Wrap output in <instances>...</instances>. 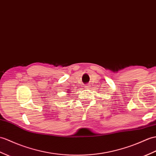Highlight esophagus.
Wrapping results in <instances>:
<instances>
[{
	"mask_svg": "<svg viewBox=\"0 0 156 156\" xmlns=\"http://www.w3.org/2000/svg\"><path fill=\"white\" fill-rule=\"evenodd\" d=\"M89 88H90V87H89V86H86V89H88Z\"/></svg>",
	"mask_w": 156,
	"mask_h": 156,
	"instance_id": "34e87169",
	"label": "esophagus"
}]
</instances>
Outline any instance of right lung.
I'll return each instance as SVG.
<instances>
[{
    "label": "right lung",
    "instance_id": "1",
    "mask_svg": "<svg viewBox=\"0 0 156 156\" xmlns=\"http://www.w3.org/2000/svg\"><path fill=\"white\" fill-rule=\"evenodd\" d=\"M67 92H68V91H67Z\"/></svg>",
    "mask_w": 156,
    "mask_h": 156
}]
</instances>
